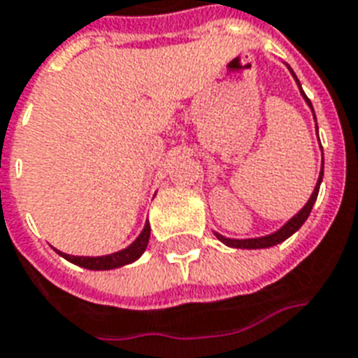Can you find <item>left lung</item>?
I'll return each mask as SVG.
<instances>
[{
  "label": "left lung",
  "instance_id": "8db88e82",
  "mask_svg": "<svg viewBox=\"0 0 358 358\" xmlns=\"http://www.w3.org/2000/svg\"><path fill=\"white\" fill-rule=\"evenodd\" d=\"M287 69H289V73H292V76L295 78V82H297L303 99L306 101V104L310 106V110L314 112V106H312V102H310L308 96L304 95L303 87H301V82H299L297 76H295V73L292 71V66H287ZM314 119H315V113H314ZM315 129H317V124H315ZM321 151H323V149H321ZM321 181H323V160H321V171H320V177H317V182H315L314 192H312L310 199L306 201V205H304L303 209L299 210L295 217L289 218V220H287V222H285L282 228L276 229L274 234L263 235V237H252V239H229V237H224V235H220L215 231L217 239L220 241V243H224L226 246H231V248H246V250H256V248H271V246L278 245V243L285 241L287 237H292V235L295 234V231H297V229L301 228L304 222H306V218L310 217V210H312V207H314V203H315V199H317V194H320Z\"/></svg>",
  "mask_w": 358,
  "mask_h": 358
}]
</instances>
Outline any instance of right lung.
I'll return each instance as SVG.
<instances>
[{
    "instance_id": "right-lung-1",
    "label": "right lung",
    "mask_w": 358,
    "mask_h": 358,
    "mask_svg": "<svg viewBox=\"0 0 358 358\" xmlns=\"http://www.w3.org/2000/svg\"><path fill=\"white\" fill-rule=\"evenodd\" d=\"M149 237H151V226H149V222H145V226L141 229V234L136 237V241L132 245H129L127 248H123V250L108 254V256H71V254H65V252H57L61 257H65L66 262L74 263V265H78V267L90 268V271H110V268L123 267V265H129V263L136 262V259L145 252V248H148Z\"/></svg>"
}]
</instances>
